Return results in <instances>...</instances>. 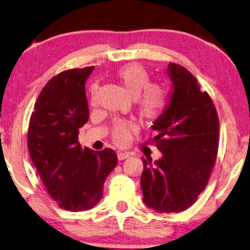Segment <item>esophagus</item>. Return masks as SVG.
Masks as SVG:
<instances>
[{"instance_id":"esophagus-1","label":"esophagus","mask_w":250,"mask_h":250,"mask_svg":"<svg viewBox=\"0 0 250 250\" xmlns=\"http://www.w3.org/2000/svg\"><path fill=\"white\" fill-rule=\"evenodd\" d=\"M129 156H131V154H129V153H122V151H119V153L117 154V157H118L119 161L126 160V158H128Z\"/></svg>"}]
</instances>
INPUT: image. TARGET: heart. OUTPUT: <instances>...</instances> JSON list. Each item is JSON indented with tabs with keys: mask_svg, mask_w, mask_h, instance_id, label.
Listing matches in <instances>:
<instances>
[{
	"mask_svg": "<svg viewBox=\"0 0 250 250\" xmlns=\"http://www.w3.org/2000/svg\"><path fill=\"white\" fill-rule=\"evenodd\" d=\"M119 83L127 90L133 99H137V106L142 117L148 121L160 118L167 110L168 95L167 89L157 83H150V76L141 64L129 63L116 72ZM96 85L90 87V103L96 104ZM135 126L132 123L117 121L111 131V139L116 145L126 146L131 140Z\"/></svg>",
	"mask_w": 250,
	"mask_h": 250,
	"instance_id": "b5f03b06",
	"label": "heart"
}]
</instances>
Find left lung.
Wrapping results in <instances>:
<instances>
[{"label": "left lung", "mask_w": 250, "mask_h": 250, "mask_svg": "<svg viewBox=\"0 0 250 250\" xmlns=\"http://www.w3.org/2000/svg\"><path fill=\"white\" fill-rule=\"evenodd\" d=\"M167 74L173 83L170 104L154 122V144L161 160L142 158L141 188L148 208L180 212L195 203L208 184L219 144V119L211 97L196 78L176 63Z\"/></svg>", "instance_id": "left-lung-1"}]
</instances>
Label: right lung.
Wrapping results in <instances>:
<instances>
[{"instance_id":"1","label":"right lung","mask_w":250,"mask_h":250,"mask_svg":"<svg viewBox=\"0 0 250 250\" xmlns=\"http://www.w3.org/2000/svg\"><path fill=\"white\" fill-rule=\"evenodd\" d=\"M93 70H65L51 78L28 124L32 162L51 199L70 211H86L101 201L104 181L118 162L112 149L93 151L78 141L89 117L85 82Z\"/></svg>"}]
</instances>
